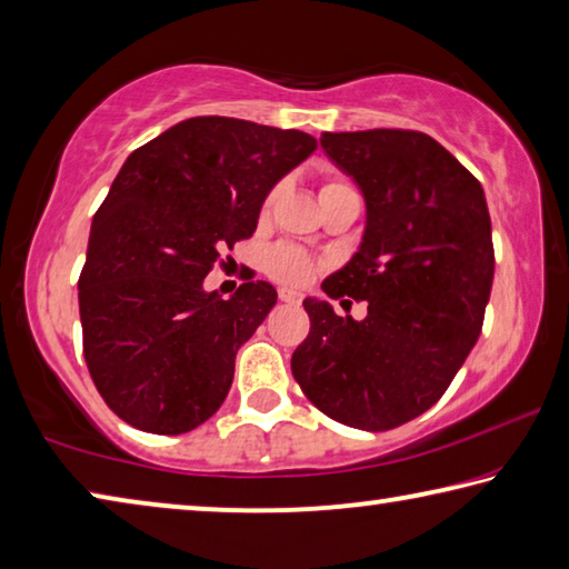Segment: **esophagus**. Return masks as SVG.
<instances>
[{
  "label": "esophagus",
  "mask_w": 569,
  "mask_h": 569,
  "mask_svg": "<svg viewBox=\"0 0 569 569\" xmlns=\"http://www.w3.org/2000/svg\"><path fill=\"white\" fill-rule=\"evenodd\" d=\"M278 298H281L283 303H291V306H298V303H301V293H298V291H291V288H281V291H278Z\"/></svg>",
  "instance_id": "34e87169"
}]
</instances>
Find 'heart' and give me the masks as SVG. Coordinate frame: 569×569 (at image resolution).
Segmentation results:
<instances>
[{
  "label": "heart",
  "mask_w": 569,
  "mask_h": 569,
  "mask_svg": "<svg viewBox=\"0 0 569 569\" xmlns=\"http://www.w3.org/2000/svg\"><path fill=\"white\" fill-rule=\"evenodd\" d=\"M339 190H351V186H346L343 180H336V178L326 180L321 186V198L331 196V192H339ZM276 198H278V188H273L266 196L263 208H261L263 216H268V210H271V206L276 203ZM316 271H319V263H316L313 258L306 253V250L296 248V246L281 243V246H276L266 253V273L276 278L278 283L303 286V283L311 281Z\"/></svg>",
  "instance_id": "heart-1"
}]
</instances>
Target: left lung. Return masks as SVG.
Instances as JSON below:
<instances>
[{
    "mask_svg": "<svg viewBox=\"0 0 569 569\" xmlns=\"http://www.w3.org/2000/svg\"><path fill=\"white\" fill-rule=\"evenodd\" d=\"M321 148L366 198L359 253L323 291L369 313L341 319L306 298L311 331L291 371L326 417L387 431L435 407L475 349L495 278L492 220L479 180L429 134L323 132Z\"/></svg>",
    "mask_w": 569,
    "mask_h": 569,
    "instance_id": "left-lung-1",
    "label": "left lung"
}]
</instances>
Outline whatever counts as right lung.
Segmentation results:
<instances>
[{"label": "right lung", "mask_w": 569, "mask_h": 569, "mask_svg": "<svg viewBox=\"0 0 569 569\" xmlns=\"http://www.w3.org/2000/svg\"><path fill=\"white\" fill-rule=\"evenodd\" d=\"M313 150L301 130L208 114L124 160L77 286L90 377L130 427L186 435L226 401L236 353L278 296L248 281L223 301L203 278L220 250L253 236L268 192Z\"/></svg>", "instance_id": "right-lung-1"}]
</instances>
